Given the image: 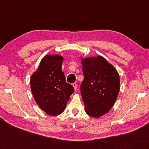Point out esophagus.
Returning a JSON list of instances; mask_svg holds the SVG:
<instances>
[{"label": "esophagus", "instance_id": "esophagus-1", "mask_svg": "<svg viewBox=\"0 0 149 149\" xmlns=\"http://www.w3.org/2000/svg\"><path fill=\"white\" fill-rule=\"evenodd\" d=\"M72 86H74V90H75V91H76L77 90V84L75 83H73L72 84Z\"/></svg>", "mask_w": 149, "mask_h": 149}]
</instances>
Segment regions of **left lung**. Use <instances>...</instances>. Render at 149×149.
Masks as SVG:
<instances>
[{"label": "left lung", "instance_id": "8db88e82", "mask_svg": "<svg viewBox=\"0 0 149 149\" xmlns=\"http://www.w3.org/2000/svg\"><path fill=\"white\" fill-rule=\"evenodd\" d=\"M84 79L80 87L85 112L100 118L111 109L120 88L118 71L102 56L81 59Z\"/></svg>", "mask_w": 149, "mask_h": 149}]
</instances>
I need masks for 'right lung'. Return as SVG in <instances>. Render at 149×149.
Masks as SVG:
<instances>
[{"mask_svg": "<svg viewBox=\"0 0 149 149\" xmlns=\"http://www.w3.org/2000/svg\"><path fill=\"white\" fill-rule=\"evenodd\" d=\"M63 57L47 55L42 58L30 78L32 94L40 109L47 114L58 116L65 110L74 88L66 82L62 71Z\"/></svg>", "mask_w": 149, "mask_h": 149, "instance_id": "right-lung-1", "label": "right lung"}]
</instances>
